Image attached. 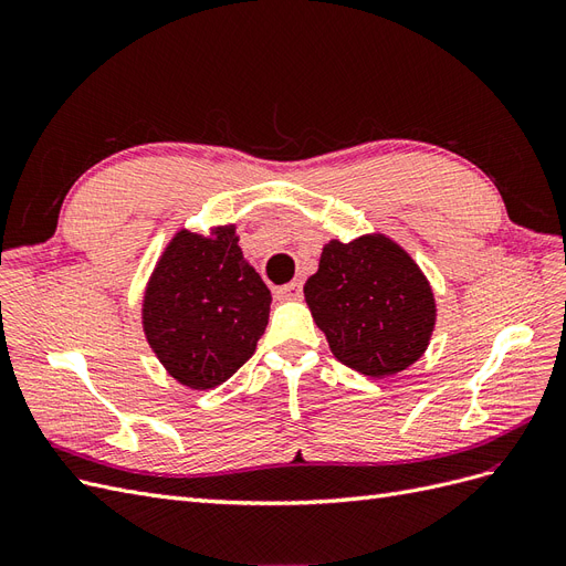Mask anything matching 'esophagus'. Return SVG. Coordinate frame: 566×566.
<instances>
[{"label":"esophagus","instance_id":"1","mask_svg":"<svg viewBox=\"0 0 566 566\" xmlns=\"http://www.w3.org/2000/svg\"><path fill=\"white\" fill-rule=\"evenodd\" d=\"M276 297L279 300H300L302 297V281H293L287 285H281L276 290Z\"/></svg>","mask_w":566,"mask_h":566}]
</instances>
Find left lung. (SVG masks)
<instances>
[{
  "mask_svg": "<svg viewBox=\"0 0 566 566\" xmlns=\"http://www.w3.org/2000/svg\"><path fill=\"white\" fill-rule=\"evenodd\" d=\"M304 297L337 361L368 378L408 368L430 345L432 287L408 252L380 233L325 245Z\"/></svg>",
  "mask_w": 566,
  "mask_h": 566,
  "instance_id": "1",
  "label": "left lung"
}]
</instances>
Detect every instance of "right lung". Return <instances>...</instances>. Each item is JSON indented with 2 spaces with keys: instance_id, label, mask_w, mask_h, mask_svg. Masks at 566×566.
<instances>
[{
  "instance_id": "obj_1",
  "label": "right lung",
  "mask_w": 566,
  "mask_h": 566,
  "mask_svg": "<svg viewBox=\"0 0 566 566\" xmlns=\"http://www.w3.org/2000/svg\"><path fill=\"white\" fill-rule=\"evenodd\" d=\"M271 293L238 248L235 227L179 231L144 295V333L175 380L191 389L227 382L256 349Z\"/></svg>"
}]
</instances>
